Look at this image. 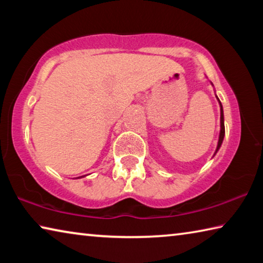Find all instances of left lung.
Wrapping results in <instances>:
<instances>
[{"instance_id":"obj_1","label":"left lung","mask_w":263,"mask_h":263,"mask_svg":"<svg viewBox=\"0 0 263 263\" xmlns=\"http://www.w3.org/2000/svg\"><path fill=\"white\" fill-rule=\"evenodd\" d=\"M217 97V96H216ZM218 102H219V105H220V133H219V140H218V145H217V148H216V152L213 155H216V153L218 152V149L220 148V146L222 144V140H224V136H225V125H224V111H222V105L220 103L219 99L217 97Z\"/></svg>"}]
</instances>
